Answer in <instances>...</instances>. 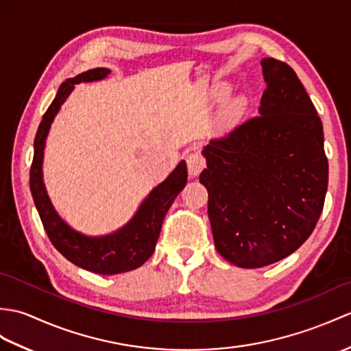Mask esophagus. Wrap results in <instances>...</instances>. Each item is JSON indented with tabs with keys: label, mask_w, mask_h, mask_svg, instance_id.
<instances>
[{
	"label": "esophagus",
	"mask_w": 351,
	"mask_h": 351,
	"mask_svg": "<svg viewBox=\"0 0 351 351\" xmlns=\"http://www.w3.org/2000/svg\"><path fill=\"white\" fill-rule=\"evenodd\" d=\"M186 166H189L190 176H197L206 166V161L202 157V154L191 152L186 156Z\"/></svg>",
	"instance_id": "obj_1"
}]
</instances>
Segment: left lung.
Returning a JSON list of instances; mask_svg holds the SVG:
<instances>
[{
  "instance_id": "obj_1",
  "label": "left lung",
  "mask_w": 351,
  "mask_h": 351,
  "mask_svg": "<svg viewBox=\"0 0 351 351\" xmlns=\"http://www.w3.org/2000/svg\"><path fill=\"white\" fill-rule=\"evenodd\" d=\"M258 115L203 148L208 215L217 251L239 267H263L313 233L328 191L323 124L298 75L263 58Z\"/></svg>"
}]
</instances>
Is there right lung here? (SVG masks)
Returning <instances> with one entry per match:
<instances>
[{"label": "right lung", "mask_w": 351, "mask_h": 351, "mask_svg": "<svg viewBox=\"0 0 351 351\" xmlns=\"http://www.w3.org/2000/svg\"><path fill=\"white\" fill-rule=\"evenodd\" d=\"M110 73L109 69H93L80 73L76 77L61 84L52 104L40 122L34 138V158L29 170V189L34 199L38 215L53 247L76 266L89 272L101 275H115L133 271L142 266L156 250L161 232L162 219L172 206L176 195L186 184V165L182 160L165 181L154 189L137 213L119 230L106 236H85L64 221L56 214L43 182V154L45 143L52 122L60 112L62 103L75 89L76 84L101 80Z\"/></svg>", "instance_id": "1"}]
</instances>
